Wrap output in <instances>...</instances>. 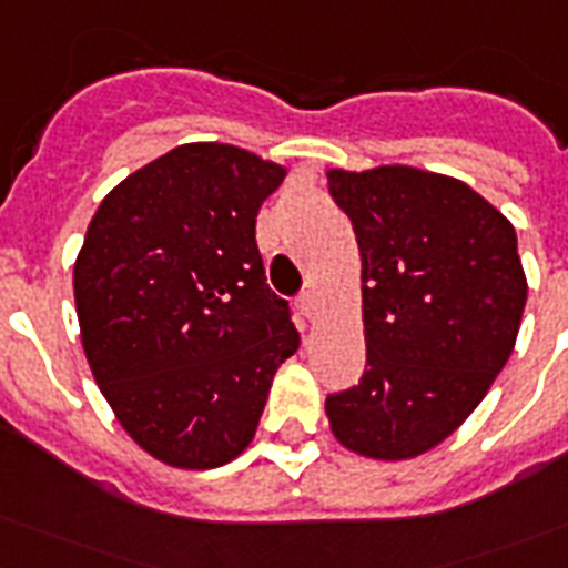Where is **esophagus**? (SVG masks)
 Returning <instances> with one entry per match:
<instances>
[{"label": "esophagus", "mask_w": 568, "mask_h": 568, "mask_svg": "<svg viewBox=\"0 0 568 568\" xmlns=\"http://www.w3.org/2000/svg\"><path fill=\"white\" fill-rule=\"evenodd\" d=\"M297 306H301L303 318L315 321V315H318L321 310V301H318V294H315V288H306V292L297 297Z\"/></svg>", "instance_id": "obj_1"}]
</instances>
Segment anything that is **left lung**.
I'll use <instances>...</instances> for the list:
<instances>
[{"label":"left lung","mask_w":568,"mask_h":568,"mask_svg":"<svg viewBox=\"0 0 568 568\" xmlns=\"http://www.w3.org/2000/svg\"><path fill=\"white\" fill-rule=\"evenodd\" d=\"M363 256L368 363L327 397L329 430L372 459H413L484 400L528 301L516 230L466 182L406 164L327 171Z\"/></svg>","instance_id":"8db88e82"}]
</instances>
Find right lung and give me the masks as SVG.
<instances>
[{
  "label": "right lung",
  "instance_id": "right-lung-1",
  "mask_svg": "<svg viewBox=\"0 0 568 568\" xmlns=\"http://www.w3.org/2000/svg\"><path fill=\"white\" fill-rule=\"evenodd\" d=\"M283 180L241 146L182 144L120 182L88 226L73 267L84 356L123 430L168 466L239 457L301 345L256 247Z\"/></svg>",
  "mask_w": 568,
  "mask_h": 568
}]
</instances>
